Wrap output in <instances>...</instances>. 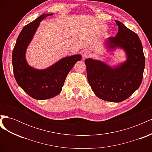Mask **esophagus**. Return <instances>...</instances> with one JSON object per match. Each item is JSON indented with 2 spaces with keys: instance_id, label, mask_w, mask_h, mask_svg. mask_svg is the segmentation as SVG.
<instances>
[{
  "instance_id": "obj_1",
  "label": "esophagus",
  "mask_w": 152,
  "mask_h": 152,
  "mask_svg": "<svg viewBox=\"0 0 152 152\" xmlns=\"http://www.w3.org/2000/svg\"><path fill=\"white\" fill-rule=\"evenodd\" d=\"M91 55H92L91 52L89 51V50H85V51L83 52V53H82V58H83L84 59H85L86 58H88L91 56Z\"/></svg>"
}]
</instances>
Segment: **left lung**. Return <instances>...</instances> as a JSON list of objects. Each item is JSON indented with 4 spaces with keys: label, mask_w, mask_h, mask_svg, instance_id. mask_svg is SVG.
Wrapping results in <instances>:
<instances>
[{
    "label": "left lung",
    "mask_w": 152,
    "mask_h": 152,
    "mask_svg": "<svg viewBox=\"0 0 152 152\" xmlns=\"http://www.w3.org/2000/svg\"><path fill=\"white\" fill-rule=\"evenodd\" d=\"M115 22L118 33L115 37L108 38L107 47L122 48L126 53L127 60L115 68L91 58L86 59L85 63L87 80L96 96L107 102H121L140 86L145 58L138 35L121 22Z\"/></svg>",
    "instance_id": "8db88e82"
}]
</instances>
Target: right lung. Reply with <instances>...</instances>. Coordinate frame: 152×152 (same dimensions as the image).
<instances>
[{
	"mask_svg": "<svg viewBox=\"0 0 152 152\" xmlns=\"http://www.w3.org/2000/svg\"><path fill=\"white\" fill-rule=\"evenodd\" d=\"M53 14L42 15L26 25L18 36L12 54L13 72L18 84L25 93L36 99L52 98L60 93L68 73L80 61V54L61 59L45 70L30 66L25 59L27 47L43 19Z\"/></svg>",
	"mask_w": 152,
	"mask_h": 152,
	"instance_id": "right-lung-1",
	"label": "right lung"
}]
</instances>
